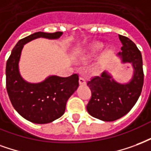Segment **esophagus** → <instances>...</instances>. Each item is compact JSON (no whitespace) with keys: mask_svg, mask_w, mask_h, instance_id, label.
I'll use <instances>...</instances> for the list:
<instances>
[{"mask_svg":"<svg viewBox=\"0 0 151 151\" xmlns=\"http://www.w3.org/2000/svg\"><path fill=\"white\" fill-rule=\"evenodd\" d=\"M79 83L80 85H83V84H86V80L83 77H80V80H79Z\"/></svg>","mask_w":151,"mask_h":151,"instance_id":"obj_1","label":"esophagus"}]
</instances>
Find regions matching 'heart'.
I'll return each mask as SVG.
<instances>
[{"mask_svg": "<svg viewBox=\"0 0 151 151\" xmlns=\"http://www.w3.org/2000/svg\"><path fill=\"white\" fill-rule=\"evenodd\" d=\"M101 48H102V44L101 43H96L94 44L93 46L92 47V49H91V51L90 53H88V55H85V58H88L89 56H91V55H92L93 53L96 52V51H98L99 50H101Z\"/></svg>", "mask_w": 151, "mask_h": 151, "instance_id": "b5f03b06", "label": "heart"}]
</instances>
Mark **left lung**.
Listing matches in <instances>:
<instances>
[{"mask_svg":"<svg viewBox=\"0 0 151 151\" xmlns=\"http://www.w3.org/2000/svg\"><path fill=\"white\" fill-rule=\"evenodd\" d=\"M122 51L117 54L123 63H131L134 74L129 82L121 83L104 71L88 82L92 97L87 105L88 113L104 122L119 119L131 110L139 98L143 86L142 58L140 50L129 38L119 35Z\"/></svg>","mask_w":151,"mask_h":151,"instance_id":"obj_1","label":"left lung"}]
</instances>
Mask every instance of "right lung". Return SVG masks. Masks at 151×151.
<instances>
[{
    "mask_svg": "<svg viewBox=\"0 0 151 151\" xmlns=\"http://www.w3.org/2000/svg\"><path fill=\"white\" fill-rule=\"evenodd\" d=\"M62 32H37L18 41L6 63V89L15 110L29 122L47 124L63 116L67 101L79 86V76H50L40 83H29L19 71V61L24 45L38 38L58 39Z\"/></svg>",
    "mask_w": 151,
    "mask_h": 151,
    "instance_id": "add662e5",
    "label": "right lung"
}]
</instances>
